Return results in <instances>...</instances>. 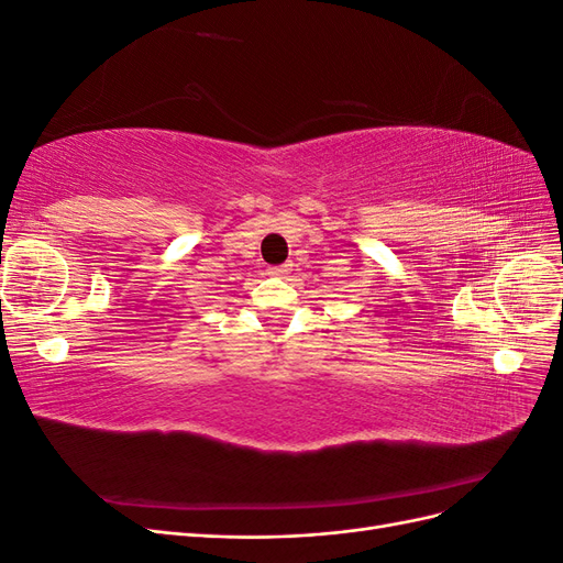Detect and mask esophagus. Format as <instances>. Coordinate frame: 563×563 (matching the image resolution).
<instances>
[{
	"instance_id": "obj_1",
	"label": "esophagus",
	"mask_w": 563,
	"mask_h": 563,
	"mask_svg": "<svg viewBox=\"0 0 563 563\" xmlns=\"http://www.w3.org/2000/svg\"><path fill=\"white\" fill-rule=\"evenodd\" d=\"M291 269H294V263H284V265L272 267L269 272H272V275H277V277H286V275H291Z\"/></svg>"
}]
</instances>
